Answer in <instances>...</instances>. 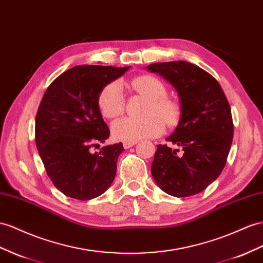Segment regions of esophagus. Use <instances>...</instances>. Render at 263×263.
Masks as SVG:
<instances>
[{"mask_svg":"<svg viewBox=\"0 0 263 263\" xmlns=\"http://www.w3.org/2000/svg\"><path fill=\"white\" fill-rule=\"evenodd\" d=\"M137 142H123V147L124 149H129V147L136 145Z\"/></svg>","mask_w":263,"mask_h":263,"instance_id":"1","label":"esophagus"}]
</instances>
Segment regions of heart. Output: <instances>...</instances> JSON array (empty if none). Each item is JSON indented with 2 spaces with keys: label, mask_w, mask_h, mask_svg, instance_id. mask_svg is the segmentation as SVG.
<instances>
[{
  "label": "heart",
  "mask_w": 263,
  "mask_h": 263,
  "mask_svg": "<svg viewBox=\"0 0 263 263\" xmlns=\"http://www.w3.org/2000/svg\"><path fill=\"white\" fill-rule=\"evenodd\" d=\"M130 87L149 100L144 118H123L112 124V136L123 142H137L151 139L164 131V123L172 126L178 123L180 105L176 100L166 97V86L159 78L152 74H142L130 82ZM98 106L106 119H116L124 112L122 89L118 82L107 83L99 93Z\"/></svg>",
  "instance_id": "1"
}]
</instances>
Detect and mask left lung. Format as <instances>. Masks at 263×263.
<instances>
[{
  "label": "left lung",
  "mask_w": 263,
  "mask_h": 263,
  "mask_svg": "<svg viewBox=\"0 0 263 263\" xmlns=\"http://www.w3.org/2000/svg\"><path fill=\"white\" fill-rule=\"evenodd\" d=\"M147 70L176 87L181 119L166 139L178 145H157L152 177L165 193L185 198L203 191L223 170L233 139L230 104L210 73L186 61L153 63Z\"/></svg>",
  "instance_id": "left-lung-1"
}]
</instances>
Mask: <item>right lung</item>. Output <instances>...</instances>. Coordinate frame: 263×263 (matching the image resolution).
<instances>
[{"mask_svg": "<svg viewBox=\"0 0 263 263\" xmlns=\"http://www.w3.org/2000/svg\"><path fill=\"white\" fill-rule=\"evenodd\" d=\"M127 69L74 66L59 76L44 93L35 117V143L46 174L67 197L91 200L113 182L123 145L120 142L92 152L110 136L98 98L104 85Z\"/></svg>", "mask_w": 263, "mask_h": 263, "instance_id": "right-lung-1", "label": "right lung"}]
</instances>
